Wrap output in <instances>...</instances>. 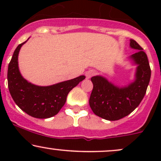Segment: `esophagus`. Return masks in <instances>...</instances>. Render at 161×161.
<instances>
[{"label":"esophagus","mask_w":161,"mask_h":161,"mask_svg":"<svg viewBox=\"0 0 161 161\" xmlns=\"http://www.w3.org/2000/svg\"><path fill=\"white\" fill-rule=\"evenodd\" d=\"M94 74H95V72H94L93 70H88V71H87L86 73V76L87 79H89L91 78Z\"/></svg>","instance_id":"obj_1"}]
</instances>
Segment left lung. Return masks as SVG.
Masks as SVG:
<instances>
[{"mask_svg":"<svg viewBox=\"0 0 161 161\" xmlns=\"http://www.w3.org/2000/svg\"><path fill=\"white\" fill-rule=\"evenodd\" d=\"M131 48L138 50L127 60L136 66L134 79L126 86H119L102 75L91 78L93 83L89 105L95 115L114 121L131 114L139 105L146 93L151 79V68L146 53L133 39H130Z\"/></svg>","mask_w":161,"mask_h":161,"instance_id":"left-lung-1","label":"left lung"}]
</instances>
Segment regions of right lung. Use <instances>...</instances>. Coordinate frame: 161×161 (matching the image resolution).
<instances>
[{
	"label": "right lung",
	"mask_w": 161,
	"mask_h": 161,
	"mask_svg": "<svg viewBox=\"0 0 161 161\" xmlns=\"http://www.w3.org/2000/svg\"><path fill=\"white\" fill-rule=\"evenodd\" d=\"M27 41L17 46L9 64V91L14 102L22 110L35 118L47 119L58 114L65 104L69 92L86 76L80 75L47 86H36L28 82L20 73L18 64L19 51Z\"/></svg>",
	"instance_id": "1"
}]
</instances>
